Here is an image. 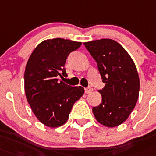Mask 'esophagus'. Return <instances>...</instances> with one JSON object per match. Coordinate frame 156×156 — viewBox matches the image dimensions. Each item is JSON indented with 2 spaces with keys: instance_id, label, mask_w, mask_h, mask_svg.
I'll return each instance as SVG.
<instances>
[{
  "instance_id": "obj_1",
  "label": "esophagus",
  "mask_w": 156,
  "mask_h": 156,
  "mask_svg": "<svg viewBox=\"0 0 156 156\" xmlns=\"http://www.w3.org/2000/svg\"><path fill=\"white\" fill-rule=\"evenodd\" d=\"M92 91H93V88L92 87H90V86L85 88V92H86V94H90V93H91Z\"/></svg>"
}]
</instances>
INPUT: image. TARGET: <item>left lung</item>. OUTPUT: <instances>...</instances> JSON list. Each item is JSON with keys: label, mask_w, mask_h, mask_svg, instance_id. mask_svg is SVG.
Segmentation results:
<instances>
[{"label": "left lung", "mask_w": 156, "mask_h": 156, "mask_svg": "<svg viewBox=\"0 0 156 156\" xmlns=\"http://www.w3.org/2000/svg\"><path fill=\"white\" fill-rule=\"evenodd\" d=\"M98 64L104 88L99 90L101 103L93 107L98 122L116 127L125 122L136 104L140 78L133 60L115 40L101 39L84 43Z\"/></svg>", "instance_id": "left-lung-1"}]
</instances>
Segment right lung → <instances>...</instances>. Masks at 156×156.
I'll use <instances>...</instances> for the list:
<instances>
[{
  "label": "right lung",
  "instance_id": "right-lung-1",
  "mask_svg": "<svg viewBox=\"0 0 156 156\" xmlns=\"http://www.w3.org/2000/svg\"><path fill=\"white\" fill-rule=\"evenodd\" d=\"M81 42L55 38L35 48L24 72L26 98L34 114L46 126L56 128L66 122L74 103L84 94L82 86H70L58 77L66 74L68 55Z\"/></svg>",
  "mask_w": 156,
  "mask_h": 156
}]
</instances>
